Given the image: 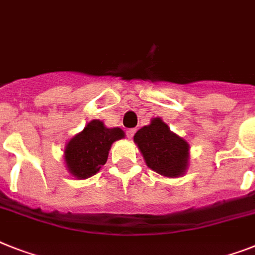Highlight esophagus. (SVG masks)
<instances>
[{"mask_svg": "<svg viewBox=\"0 0 255 255\" xmlns=\"http://www.w3.org/2000/svg\"><path fill=\"white\" fill-rule=\"evenodd\" d=\"M135 130L136 129H128V131H126V135H128V138H132V135L135 134Z\"/></svg>", "mask_w": 255, "mask_h": 255, "instance_id": "1", "label": "esophagus"}]
</instances>
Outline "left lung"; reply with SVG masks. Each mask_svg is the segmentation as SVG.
<instances>
[{
    "label": "left lung",
    "mask_w": 255,
    "mask_h": 255,
    "mask_svg": "<svg viewBox=\"0 0 255 255\" xmlns=\"http://www.w3.org/2000/svg\"><path fill=\"white\" fill-rule=\"evenodd\" d=\"M134 142L142 152L146 164L165 177H178L188 165L189 146L173 134L160 119H153L134 135Z\"/></svg>",
    "instance_id": "left-lung-1"
}]
</instances>
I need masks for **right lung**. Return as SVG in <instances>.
Segmentation results:
<instances>
[{
    "label": "right lung",
    "instance_id": "obj_1",
    "mask_svg": "<svg viewBox=\"0 0 255 255\" xmlns=\"http://www.w3.org/2000/svg\"><path fill=\"white\" fill-rule=\"evenodd\" d=\"M124 136L125 134L119 128L108 129L102 121L92 120L83 131L67 143L65 161L70 173L78 178H87L98 173L107 163L112 143Z\"/></svg>",
    "mask_w": 255,
    "mask_h": 255
}]
</instances>
